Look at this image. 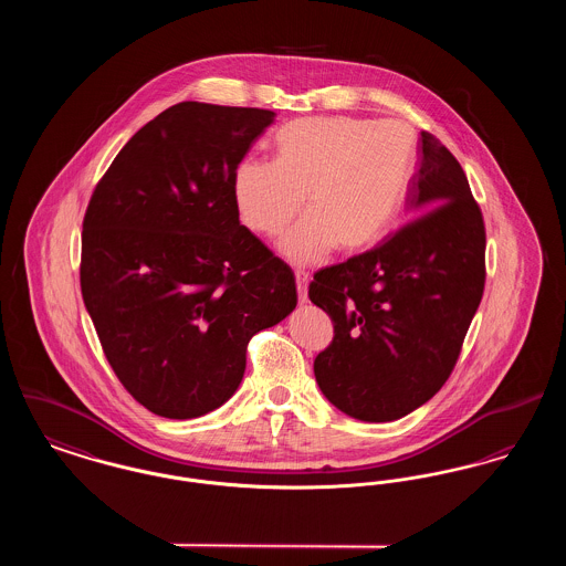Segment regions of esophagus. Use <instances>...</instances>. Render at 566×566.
<instances>
[{
  "label": "esophagus",
  "instance_id": "34e87169",
  "mask_svg": "<svg viewBox=\"0 0 566 566\" xmlns=\"http://www.w3.org/2000/svg\"><path fill=\"white\" fill-rule=\"evenodd\" d=\"M296 293H298V303H307V284H310V273L296 271Z\"/></svg>",
  "mask_w": 566,
  "mask_h": 566
}]
</instances>
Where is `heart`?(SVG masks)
<instances>
[{
	"instance_id": "b5f03b06",
	"label": "heart",
	"mask_w": 566,
	"mask_h": 566,
	"mask_svg": "<svg viewBox=\"0 0 566 566\" xmlns=\"http://www.w3.org/2000/svg\"><path fill=\"white\" fill-rule=\"evenodd\" d=\"M416 137L403 120L307 116L277 129L273 163L243 159L233 201L259 235L280 233L301 208L307 216L280 240L295 265L337 252L367 250L401 208Z\"/></svg>"
}]
</instances>
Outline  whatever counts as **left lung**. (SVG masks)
I'll use <instances>...</instances> for the list:
<instances>
[{"mask_svg": "<svg viewBox=\"0 0 566 566\" xmlns=\"http://www.w3.org/2000/svg\"><path fill=\"white\" fill-rule=\"evenodd\" d=\"M407 206L403 229L310 284L335 331L314 376L363 422L399 420L439 392L484 295V218L460 163L429 132Z\"/></svg>", "mask_w": 566, "mask_h": 566, "instance_id": "1", "label": "left lung"}]
</instances>
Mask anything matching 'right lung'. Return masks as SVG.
I'll return each mask as SVG.
<instances>
[{"label": "right lung", "instance_id": "right-lung-1", "mask_svg": "<svg viewBox=\"0 0 566 566\" xmlns=\"http://www.w3.org/2000/svg\"><path fill=\"white\" fill-rule=\"evenodd\" d=\"M275 118L182 102L146 123L95 187L81 289L137 403L189 420L229 401L252 335L296 307L295 275L243 224L233 171Z\"/></svg>", "mask_w": 566, "mask_h": 566}]
</instances>
